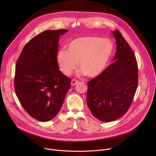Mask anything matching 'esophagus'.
Here are the masks:
<instances>
[{"instance_id":"1","label":"esophagus","mask_w":156,"mask_h":156,"mask_svg":"<svg viewBox=\"0 0 156 156\" xmlns=\"http://www.w3.org/2000/svg\"><path fill=\"white\" fill-rule=\"evenodd\" d=\"M79 83V81H78V80H72V82H71V84H72V86H75L76 84H77V83Z\"/></svg>"}]
</instances>
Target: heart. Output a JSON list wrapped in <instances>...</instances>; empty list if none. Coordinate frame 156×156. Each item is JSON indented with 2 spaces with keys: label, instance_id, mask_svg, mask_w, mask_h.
<instances>
[{
  "label": "heart",
  "instance_id": "heart-1",
  "mask_svg": "<svg viewBox=\"0 0 156 156\" xmlns=\"http://www.w3.org/2000/svg\"><path fill=\"white\" fill-rule=\"evenodd\" d=\"M113 43L107 38L87 36L76 38L57 55L61 71L70 75L78 66L85 75L95 77L105 68L113 51Z\"/></svg>",
  "mask_w": 156,
  "mask_h": 156
}]
</instances>
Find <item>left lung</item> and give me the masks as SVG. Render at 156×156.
Masks as SVG:
<instances>
[{"label":"left lung","instance_id":"obj_1","mask_svg":"<svg viewBox=\"0 0 156 156\" xmlns=\"http://www.w3.org/2000/svg\"><path fill=\"white\" fill-rule=\"evenodd\" d=\"M112 33L117 44L114 62L87 82L88 107L94 117L105 122L117 120L127 112L138 83L134 52L118 30Z\"/></svg>","mask_w":156,"mask_h":156}]
</instances>
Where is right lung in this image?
<instances>
[{"label":"right lung","mask_w":156,"mask_h":156,"mask_svg":"<svg viewBox=\"0 0 156 156\" xmlns=\"http://www.w3.org/2000/svg\"><path fill=\"white\" fill-rule=\"evenodd\" d=\"M68 30H47L31 39L22 50L15 66V91L27 112L40 122L54 119L60 111L71 79L57 62L60 36Z\"/></svg>","instance_id":"add662e5"}]
</instances>
